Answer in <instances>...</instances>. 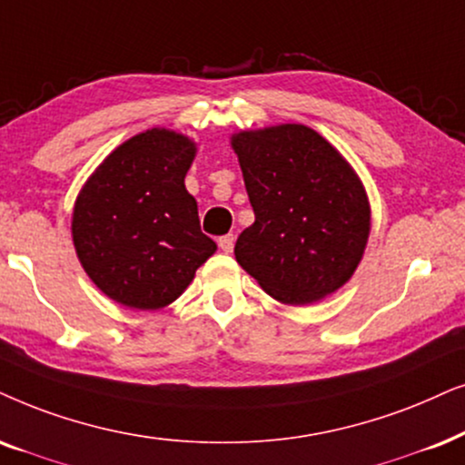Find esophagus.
<instances>
[{
  "label": "esophagus",
  "mask_w": 465,
  "mask_h": 465,
  "mask_svg": "<svg viewBox=\"0 0 465 465\" xmlns=\"http://www.w3.org/2000/svg\"><path fill=\"white\" fill-rule=\"evenodd\" d=\"M218 245H220L224 252H232V247H234V234H224V237H220V239H218Z\"/></svg>",
  "instance_id": "obj_1"
}]
</instances>
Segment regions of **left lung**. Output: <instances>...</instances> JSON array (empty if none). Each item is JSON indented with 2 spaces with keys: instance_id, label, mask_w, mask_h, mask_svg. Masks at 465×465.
<instances>
[{
  "instance_id": "left-lung-1",
  "label": "left lung",
  "mask_w": 465,
  "mask_h": 465,
  "mask_svg": "<svg viewBox=\"0 0 465 465\" xmlns=\"http://www.w3.org/2000/svg\"><path fill=\"white\" fill-rule=\"evenodd\" d=\"M254 224L237 262L264 292L307 305L346 284L370 237V203L333 144L301 124L232 136Z\"/></svg>"
}]
</instances>
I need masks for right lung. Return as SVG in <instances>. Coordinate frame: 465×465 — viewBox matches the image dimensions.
<instances>
[{"instance_id":"obj_1","label":"right lung","mask_w":465,"mask_h":465,"mask_svg":"<svg viewBox=\"0 0 465 465\" xmlns=\"http://www.w3.org/2000/svg\"><path fill=\"white\" fill-rule=\"evenodd\" d=\"M196 147L171 130H147L102 162L72 215L78 261L106 297L160 310L188 288L215 252L185 190Z\"/></svg>"}]
</instances>
